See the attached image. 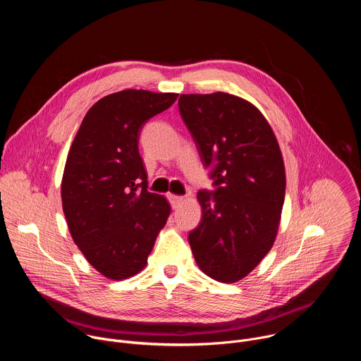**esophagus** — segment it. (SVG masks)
<instances>
[{"mask_svg": "<svg viewBox=\"0 0 361 361\" xmlns=\"http://www.w3.org/2000/svg\"><path fill=\"white\" fill-rule=\"evenodd\" d=\"M169 197V201H170V204H171V207L173 209H178L180 205L184 202V197H181V195H176V194H169L167 195Z\"/></svg>", "mask_w": 361, "mask_h": 361, "instance_id": "obj_1", "label": "esophagus"}]
</instances>
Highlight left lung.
Returning <instances> with one entry per match:
<instances>
[{
  "label": "left lung",
  "instance_id": "1",
  "mask_svg": "<svg viewBox=\"0 0 361 361\" xmlns=\"http://www.w3.org/2000/svg\"><path fill=\"white\" fill-rule=\"evenodd\" d=\"M178 109L216 187L197 194L202 219L188 243L202 273L235 283L277 235L286 195L280 145L260 110L237 95L181 94Z\"/></svg>",
  "mask_w": 361,
  "mask_h": 361
}]
</instances>
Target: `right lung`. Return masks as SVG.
Masks as SVG:
<instances>
[{"instance_id": "obj_1", "label": "right lung", "mask_w": 361, "mask_h": 361, "mask_svg": "<svg viewBox=\"0 0 361 361\" xmlns=\"http://www.w3.org/2000/svg\"><path fill=\"white\" fill-rule=\"evenodd\" d=\"M177 97L145 90L102 97L71 144L61 181L64 216L87 262L107 279L140 273L170 216L169 201L147 191L138 138Z\"/></svg>"}]
</instances>
